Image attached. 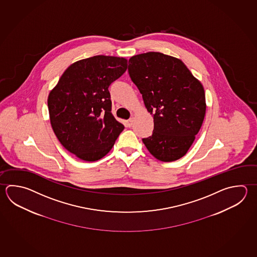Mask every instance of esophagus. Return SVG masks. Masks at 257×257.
Segmentation results:
<instances>
[{
	"label": "esophagus",
	"instance_id": "1",
	"mask_svg": "<svg viewBox=\"0 0 257 257\" xmlns=\"http://www.w3.org/2000/svg\"><path fill=\"white\" fill-rule=\"evenodd\" d=\"M133 121H134V118H130L128 121H127V126L128 127H131L132 125H133Z\"/></svg>",
	"mask_w": 257,
	"mask_h": 257
}]
</instances>
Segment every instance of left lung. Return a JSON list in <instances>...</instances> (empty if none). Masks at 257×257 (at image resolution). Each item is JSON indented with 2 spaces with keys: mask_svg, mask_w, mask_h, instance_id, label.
I'll list each match as a JSON object with an SVG mask.
<instances>
[{
  "mask_svg": "<svg viewBox=\"0 0 257 257\" xmlns=\"http://www.w3.org/2000/svg\"><path fill=\"white\" fill-rule=\"evenodd\" d=\"M128 63L131 80L154 114L153 135L143 139L145 146L158 160H178L189 150L205 115L202 83L181 60L161 53L135 55Z\"/></svg>",
  "mask_w": 257,
  "mask_h": 257,
  "instance_id": "obj_1",
  "label": "left lung"
}]
</instances>
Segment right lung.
Instances as JSON below:
<instances>
[{"label": "right lung", "mask_w": 257, "mask_h": 257, "mask_svg": "<svg viewBox=\"0 0 257 257\" xmlns=\"http://www.w3.org/2000/svg\"><path fill=\"white\" fill-rule=\"evenodd\" d=\"M127 69V60L96 55L73 63L48 97L50 121L63 147L87 162L110 152L123 124L111 114L108 90Z\"/></svg>", "instance_id": "obj_1"}]
</instances>
